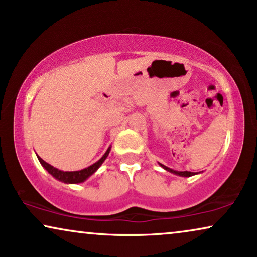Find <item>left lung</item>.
Instances as JSON below:
<instances>
[{
	"mask_svg": "<svg viewBox=\"0 0 257 257\" xmlns=\"http://www.w3.org/2000/svg\"><path fill=\"white\" fill-rule=\"evenodd\" d=\"M160 165H161V164H160ZM161 166H163L166 171L172 172V173H175V174H179V175H181V177H191V175H194V174H195V173H193V172H187V171H185V172H177V171H173V170H171V168L164 166V165H161Z\"/></svg>",
	"mask_w": 257,
	"mask_h": 257,
	"instance_id": "8db88e82",
	"label": "left lung"
}]
</instances>
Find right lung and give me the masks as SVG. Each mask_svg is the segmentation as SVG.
Wrapping results in <instances>:
<instances>
[{"label":"right lung","instance_id":"1","mask_svg":"<svg viewBox=\"0 0 257 257\" xmlns=\"http://www.w3.org/2000/svg\"><path fill=\"white\" fill-rule=\"evenodd\" d=\"M110 150L111 149H108L106 151V153H105L104 156L97 161V163L91 165V166H89L87 168H84V170H82V171H75V172L59 171V170H57V168H55L54 166H51V165L45 163L42 158H40L38 156H37V158H38V160H40L42 166H43L45 170H47L49 173L52 175V177L58 179L59 181L65 182V184H79V182H83L84 180H86V179L89 178L91 174H93L94 172L98 170V167H99L100 165L104 163L105 159H106L108 153H110Z\"/></svg>","mask_w":257,"mask_h":257}]
</instances>
